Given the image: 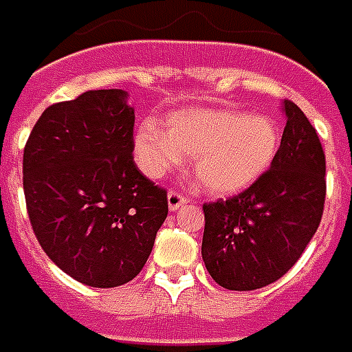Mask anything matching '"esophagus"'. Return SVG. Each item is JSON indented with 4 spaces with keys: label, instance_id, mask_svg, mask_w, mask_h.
Instances as JSON below:
<instances>
[{
    "label": "esophagus",
    "instance_id": "esophagus-1",
    "mask_svg": "<svg viewBox=\"0 0 352 352\" xmlns=\"http://www.w3.org/2000/svg\"><path fill=\"white\" fill-rule=\"evenodd\" d=\"M166 199H168V208H170L172 212L178 210V208L184 206V204H188V199H186V197H182L180 193H176V191H170Z\"/></svg>",
    "mask_w": 352,
    "mask_h": 352
}]
</instances>
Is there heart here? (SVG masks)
<instances>
[{"instance_id": "1", "label": "heart", "mask_w": 352, "mask_h": 352, "mask_svg": "<svg viewBox=\"0 0 352 352\" xmlns=\"http://www.w3.org/2000/svg\"><path fill=\"white\" fill-rule=\"evenodd\" d=\"M280 148V129L267 116L221 108H193L172 113L164 131L140 124L134 155L148 178H161L193 159V178L204 193L236 195L269 170Z\"/></svg>"}]
</instances>
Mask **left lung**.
Returning a JSON list of instances; mask_svg holds the SVG:
<instances>
[{"label": "left lung", "instance_id": "obj_1", "mask_svg": "<svg viewBox=\"0 0 352 352\" xmlns=\"http://www.w3.org/2000/svg\"><path fill=\"white\" fill-rule=\"evenodd\" d=\"M286 126L275 161L254 186L204 204L203 261L228 290H258L286 275L318 229L326 159L315 126L284 100Z\"/></svg>", "mask_w": 352, "mask_h": 352}]
</instances>
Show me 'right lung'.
<instances>
[{
  "label": "right lung",
  "mask_w": 352,
  "mask_h": 352,
  "mask_svg": "<svg viewBox=\"0 0 352 352\" xmlns=\"http://www.w3.org/2000/svg\"><path fill=\"white\" fill-rule=\"evenodd\" d=\"M123 89L52 104L24 148V195L45 254L92 288L129 283L168 214L166 191L134 164V108Z\"/></svg>",
  "instance_id": "right-lung-1"
}]
</instances>
